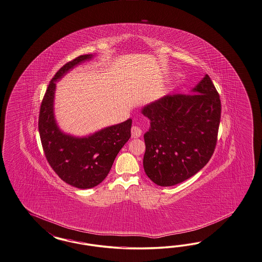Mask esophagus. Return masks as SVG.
Segmentation results:
<instances>
[{
	"label": "esophagus",
	"mask_w": 262,
	"mask_h": 262,
	"mask_svg": "<svg viewBox=\"0 0 262 262\" xmlns=\"http://www.w3.org/2000/svg\"><path fill=\"white\" fill-rule=\"evenodd\" d=\"M141 135H142L141 127L138 126H133V127H132V136L134 138H137V137H139Z\"/></svg>",
	"instance_id": "1"
}]
</instances>
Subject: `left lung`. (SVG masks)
Returning a JSON list of instances; mask_svg holds the SVG:
<instances>
[{
    "label": "left lung",
    "mask_w": 262,
    "mask_h": 262,
    "mask_svg": "<svg viewBox=\"0 0 262 262\" xmlns=\"http://www.w3.org/2000/svg\"><path fill=\"white\" fill-rule=\"evenodd\" d=\"M221 107L206 74L190 95H167L142 108L150 120L143 166L155 184L177 185L206 165L216 147Z\"/></svg>",
    "instance_id": "left-lung-1"
}]
</instances>
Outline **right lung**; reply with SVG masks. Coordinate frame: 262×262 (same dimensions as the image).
Masks as SVG:
<instances>
[{"label": "right lung", "mask_w": 262, "mask_h": 262, "mask_svg": "<svg viewBox=\"0 0 262 262\" xmlns=\"http://www.w3.org/2000/svg\"><path fill=\"white\" fill-rule=\"evenodd\" d=\"M93 56L81 55L56 72L38 117V132L47 162L63 182L78 189L94 188L105 179L119 151L129 139L132 128V119H127L90 136L76 137L64 134L58 126L54 116L56 82Z\"/></svg>", "instance_id": "right-lung-1"}]
</instances>
